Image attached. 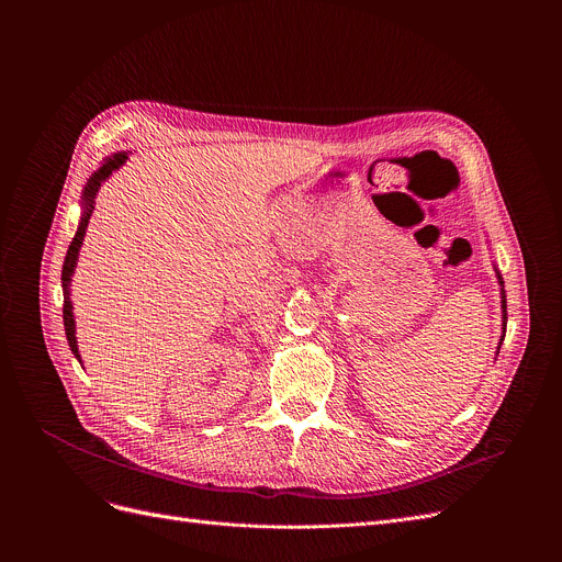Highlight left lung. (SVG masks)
Returning a JSON list of instances; mask_svg holds the SVG:
<instances>
[{
	"instance_id": "1",
	"label": "left lung",
	"mask_w": 562,
	"mask_h": 562,
	"mask_svg": "<svg viewBox=\"0 0 562 562\" xmlns=\"http://www.w3.org/2000/svg\"><path fill=\"white\" fill-rule=\"evenodd\" d=\"M498 278V284H501V310H504V335H506V321H508V314H506V291H504V278H501V273H496ZM501 348V346H498Z\"/></svg>"
}]
</instances>
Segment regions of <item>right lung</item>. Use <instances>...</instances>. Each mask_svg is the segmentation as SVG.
Returning <instances> with one entry per match:
<instances>
[{
  "label": "right lung",
  "instance_id": "add662e5",
  "mask_svg": "<svg viewBox=\"0 0 562 562\" xmlns=\"http://www.w3.org/2000/svg\"><path fill=\"white\" fill-rule=\"evenodd\" d=\"M127 161V153H117L109 159H104V164L91 175V180H88V184L83 187V195H81V221H79V227H77V234L75 239L68 248V255H66V261H64V271H61V286H64V326H66V337H68V344H70V350L72 356L81 362V356H79V348H77V337H75V316H72V303H70V280H72V273H75V266H77V257H79V248L83 244V236H86V227H88V221H91V214L95 210V195L100 191V187L109 180V175L113 170L121 168L123 164Z\"/></svg>",
  "mask_w": 562,
  "mask_h": 562
}]
</instances>
